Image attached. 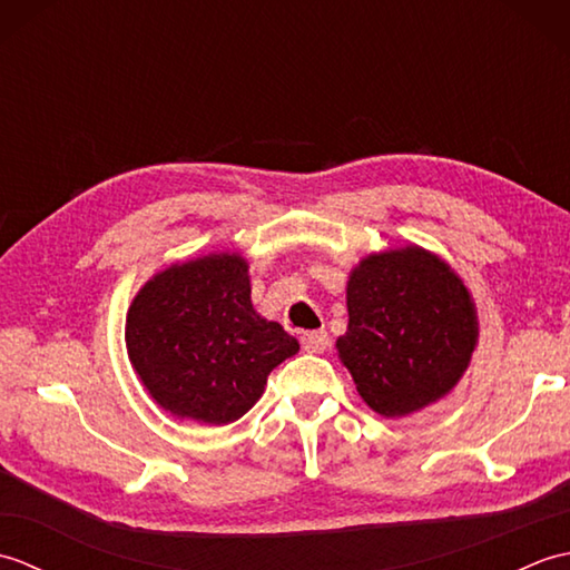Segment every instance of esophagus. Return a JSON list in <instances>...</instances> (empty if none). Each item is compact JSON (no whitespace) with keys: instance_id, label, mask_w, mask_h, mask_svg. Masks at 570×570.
I'll return each instance as SVG.
<instances>
[{"instance_id":"esophagus-1","label":"esophagus","mask_w":570,"mask_h":570,"mask_svg":"<svg viewBox=\"0 0 570 570\" xmlns=\"http://www.w3.org/2000/svg\"><path fill=\"white\" fill-rule=\"evenodd\" d=\"M301 343H304L306 353H323V350L331 345V337L323 328L321 331H306L304 335H301Z\"/></svg>"}]
</instances>
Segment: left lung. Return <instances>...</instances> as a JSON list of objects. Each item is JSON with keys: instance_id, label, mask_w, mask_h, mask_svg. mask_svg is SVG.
Returning <instances> with one entry per match:
<instances>
[{"instance_id": "8db88e82", "label": "left lung", "mask_w": 570, "mask_h": 570, "mask_svg": "<svg viewBox=\"0 0 570 570\" xmlns=\"http://www.w3.org/2000/svg\"><path fill=\"white\" fill-rule=\"evenodd\" d=\"M347 316L337 353L382 416H406L451 392L478 343L468 288L421 247L362 259L347 282Z\"/></svg>"}]
</instances>
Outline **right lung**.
Listing matches in <instances>:
<instances>
[{
	"label": "right lung",
	"mask_w": 570,
	"mask_h": 570,
	"mask_svg": "<svg viewBox=\"0 0 570 570\" xmlns=\"http://www.w3.org/2000/svg\"><path fill=\"white\" fill-rule=\"evenodd\" d=\"M247 262L210 254L144 284L127 313V353L156 404L178 419L229 423L257 404L298 341L252 308Z\"/></svg>",
	"instance_id": "right-lung-1"
}]
</instances>
